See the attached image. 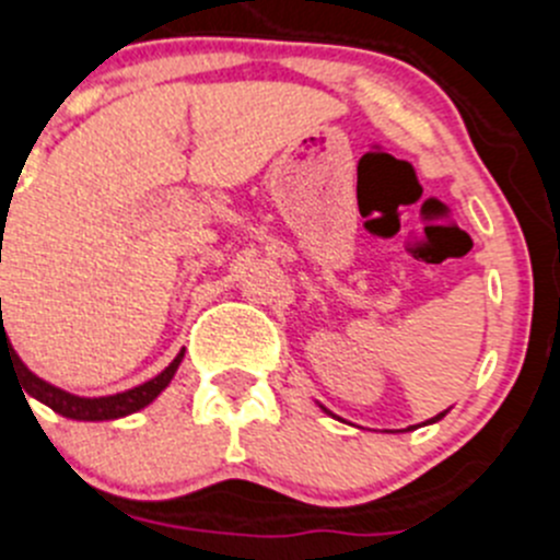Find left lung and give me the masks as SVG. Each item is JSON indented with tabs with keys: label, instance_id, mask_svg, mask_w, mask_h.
Here are the masks:
<instances>
[{
	"label": "left lung",
	"instance_id": "obj_1",
	"mask_svg": "<svg viewBox=\"0 0 560 560\" xmlns=\"http://www.w3.org/2000/svg\"><path fill=\"white\" fill-rule=\"evenodd\" d=\"M323 411H328V409H323ZM328 415H331V411H328ZM447 415V411H442V415H436V417H431V420H425V422H420V425H431V422H439V420H442V417H445ZM334 417V415H331ZM420 425H409V428H406V431H415V428H420Z\"/></svg>",
	"mask_w": 560,
	"mask_h": 560
}]
</instances>
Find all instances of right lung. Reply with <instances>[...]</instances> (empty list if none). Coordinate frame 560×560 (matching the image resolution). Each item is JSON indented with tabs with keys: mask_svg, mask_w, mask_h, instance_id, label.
Returning <instances> with one entry per match:
<instances>
[{
	"mask_svg": "<svg viewBox=\"0 0 560 560\" xmlns=\"http://www.w3.org/2000/svg\"><path fill=\"white\" fill-rule=\"evenodd\" d=\"M182 359H185V348L176 353L174 362L162 370L160 375H154V378L145 381V384L135 386V389L118 392V395H107V398H80V395H71V392L38 378L27 364L21 362L19 353L13 351V345H10L8 334H4V323L0 328V364L8 362L10 368H13V373L19 375L21 386H24V392H27L30 398L40 400V404L49 406L51 411L68 417V420H85V422L118 420V417H127V415H135V411L145 409V406H149L151 400H154L156 395L171 384V378H174L176 370H179Z\"/></svg>",
	"mask_w": 560,
	"mask_h": 560,
	"instance_id": "right-lung-1",
	"label": "right lung"
}]
</instances>
